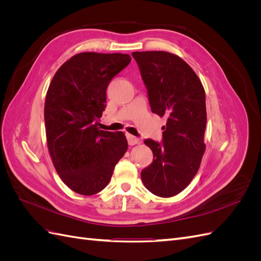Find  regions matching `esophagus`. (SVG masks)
<instances>
[{"instance_id": "obj_1", "label": "esophagus", "mask_w": 261, "mask_h": 261, "mask_svg": "<svg viewBox=\"0 0 261 261\" xmlns=\"http://www.w3.org/2000/svg\"><path fill=\"white\" fill-rule=\"evenodd\" d=\"M126 137H127V141H128V145L129 146H135L137 144H140V139L136 138L135 136L130 135V134H127V135H126Z\"/></svg>"}]
</instances>
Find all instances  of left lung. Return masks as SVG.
<instances>
[{"label": "left lung", "mask_w": 261, "mask_h": 261, "mask_svg": "<svg viewBox=\"0 0 261 261\" xmlns=\"http://www.w3.org/2000/svg\"><path fill=\"white\" fill-rule=\"evenodd\" d=\"M148 90L151 111L167 118L161 144L146 139L152 163L141 180L153 195L173 197L189 185L206 150V93L187 63L165 51L133 52Z\"/></svg>", "instance_id": "1"}]
</instances>
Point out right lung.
Here are the masks:
<instances>
[{
	"label": "right lung",
	"instance_id": "obj_1",
	"mask_svg": "<svg viewBox=\"0 0 261 261\" xmlns=\"http://www.w3.org/2000/svg\"><path fill=\"white\" fill-rule=\"evenodd\" d=\"M128 54L78 53L53 76L46 91L44 123L48 149L59 176L77 194L101 192L127 150L122 132L98 128L107 88L130 63Z\"/></svg>",
	"mask_w": 261,
	"mask_h": 261
}]
</instances>
